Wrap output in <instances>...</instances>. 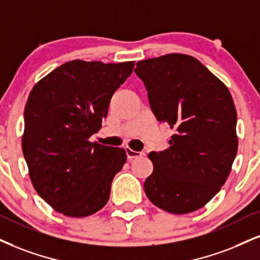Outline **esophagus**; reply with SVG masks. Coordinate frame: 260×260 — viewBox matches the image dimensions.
Masks as SVG:
<instances>
[{
	"label": "esophagus",
	"instance_id": "34e87169",
	"mask_svg": "<svg viewBox=\"0 0 260 260\" xmlns=\"http://www.w3.org/2000/svg\"><path fill=\"white\" fill-rule=\"evenodd\" d=\"M125 152H126V156H127V160H133L135 158H140L141 155H142V153L140 152H135V150H133L131 148H125Z\"/></svg>",
	"mask_w": 260,
	"mask_h": 260
}]
</instances>
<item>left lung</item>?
Returning <instances> with one entry per match:
<instances>
[{
  "instance_id": "left-lung-1",
  "label": "left lung",
  "mask_w": 260,
  "mask_h": 260,
  "mask_svg": "<svg viewBox=\"0 0 260 260\" xmlns=\"http://www.w3.org/2000/svg\"><path fill=\"white\" fill-rule=\"evenodd\" d=\"M153 113L175 134L152 152L145 191L155 206L184 214L205 206L225 183L238 153L235 106L224 83L198 59L168 54L136 63Z\"/></svg>"
}]
</instances>
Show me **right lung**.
<instances>
[{
	"mask_svg": "<svg viewBox=\"0 0 260 260\" xmlns=\"http://www.w3.org/2000/svg\"><path fill=\"white\" fill-rule=\"evenodd\" d=\"M134 66L72 60L32 88L24 111L22 153L34 188L56 212L78 218L107 204L126 153L89 139L100 130L112 95Z\"/></svg>",
	"mask_w": 260,
	"mask_h": 260,
	"instance_id": "1",
	"label": "right lung"
}]
</instances>
